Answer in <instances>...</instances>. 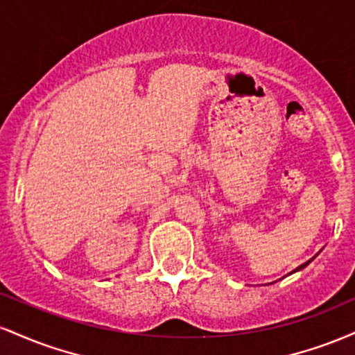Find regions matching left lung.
I'll return each instance as SVG.
<instances>
[{
    "label": "left lung",
    "mask_w": 355,
    "mask_h": 355,
    "mask_svg": "<svg viewBox=\"0 0 355 355\" xmlns=\"http://www.w3.org/2000/svg\"><path fill=\"white\" fill-rule=\"evenodd\" d=\"M311 262H312V260H309V262H305V263H302V266H300V267H297L294 272H297V270H302V268H304L305 266H309V263H311Z\"/></svg>",
    "instance_id": "8db88e82"
}]
</instances>
